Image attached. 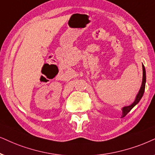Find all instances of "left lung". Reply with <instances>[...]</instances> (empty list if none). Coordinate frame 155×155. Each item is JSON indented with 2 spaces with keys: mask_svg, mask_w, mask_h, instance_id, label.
Here are the masks:
<instances>
[{
  "mask_svg": "<svg viewBox=\"0 0 155 155\" xmlns=\"http://www.w3.org/2000/svg\"><path fill=\"white\" fill-rule=\"evenodd\" d=\"M142 70H143V76H142V86H141V88L139 91L137 95L136 99L134 102H133L132 104L130 106H127V107H124L122 108V117H124L126 116V115L128 114L130 111L132 110V109L134 107L135 105L137 104L139 101H140V99H142L143 94H144V89H145V83H146V71H145V68H144V66L142 64Z\"/></svg>",
  "mask_w": 155,
  "mask_h": 155,
  "instance_id": "1",
  "label": "left lung"
}]
</instances>
